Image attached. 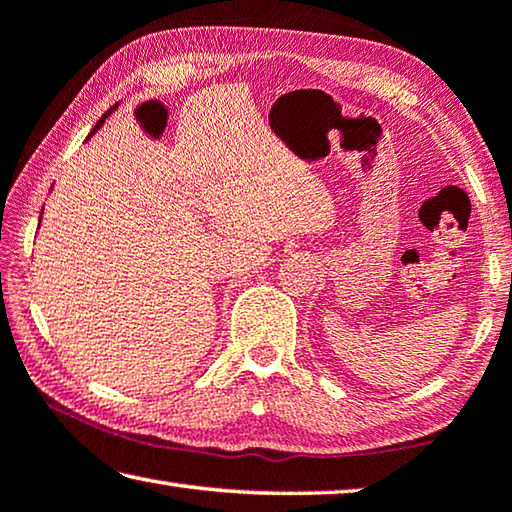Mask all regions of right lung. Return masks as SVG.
I'll return each mask as SVG.
<instances>
[{
	"label": "right lung",
	"instance_id": "right-lung-1",
	"mask_svg": "<svg viewBox=\"0 0 512 512\" xmlns=\"http://www.w3.org/2000/svg\"><path fill=\"white\" fill-rule=\"evenodd\" d=\"M117 106H119V104H115V106H113V108H110V110H108V113H106V115H104V117H102V119H99V122H97V124H95V128H93V130H90V135H88V139H90V137H93V135H95V133H97V130H99V128H102V124H104V122H106V117H108V115H110V113H113V110H115V108H117ZM39 222H42V215H39Z\"/></svg>",
	"mask_w": 512,
	"mask_h": 512
}]
</instances>
